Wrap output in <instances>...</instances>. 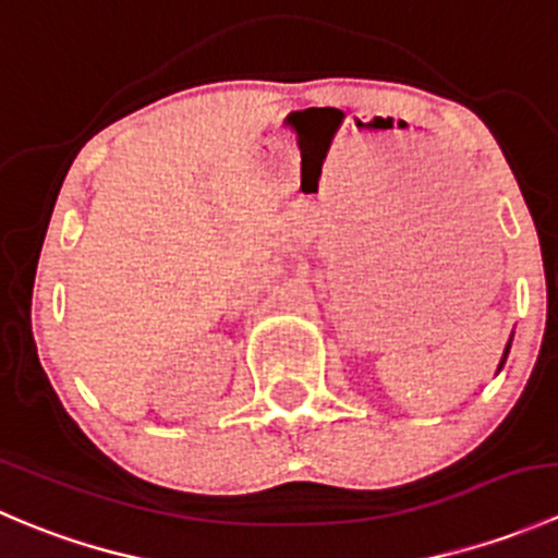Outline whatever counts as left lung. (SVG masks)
<instances>
[{"instance_id":"1","label":"left lung","mask_w":558,"mask_h":558,"mask_svg":"<svg viewBox=\"0 0 558 558\" xmlns=\"http://www.w3.org/2000/svg\"><path fill=\"white\" fill-rule=\"evenodd\" d=\"M508 351H510V345L505 348V359H508ZM505 359H502V364H505ZM502 364H499V367H502Z\"/></svg>"}]
</instances>
